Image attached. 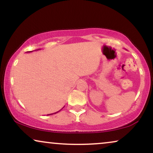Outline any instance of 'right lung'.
I'll return each instance as SVG.
<instances>
[{
	"label": "right lung",
	"mask_w": 153,
	"mask_h": 153,
	"mask_svg": "<svg viewBox=\"0 0 153 153\" xmlns=\"http://www.w3.org/2000/svg\"><path fill=\"white\" fill-rule=\"evenodd\" d=\"M40 50V49H38V50ZM32 52V51H30V52ZM61 110H62V109H61ZM61 110H60V111H61ZM60 111H57V112H56V113H58V112H59ZM54 113H52V114H49V115H53V114H54Z\"/></svg>",
	"instance_id": "add662e5"
}]
</instances>
